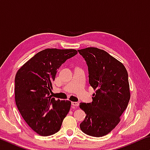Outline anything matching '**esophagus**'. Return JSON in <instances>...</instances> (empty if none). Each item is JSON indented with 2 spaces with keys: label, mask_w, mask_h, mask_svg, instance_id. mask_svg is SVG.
I'll return each instance as SVG.
<instances>
[{
  "label": "esophagus",
  "mask_w": 150,
  "mask_h": 150,
  "mask_svg": "<svg viewBox=\"0 0 150 150\" xmlns=\"http://www.w3.org/2000/svg\"><path fill=\"white\" fill-rule=\"evenodd\" d=\"M71 105L74 106H78L79 105V103L77 102H71Z\"/></svg>",
  "instance_id": "esophagus-1"
}]
</instances>
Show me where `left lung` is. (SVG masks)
Segmentation results:
<instances>
[{"mask_svg":"<svg viewBox=\"0 0 150 150\" xmlns=\"http://www.w3.org/2000/svg\"><path fill=\"white\" fill-rule=\"evenodd\" d=\"M88 66V82L95 93L91 103H80L86 117L80 124L83 132L101 137L120 122L130 98L128 75L122 63L96 47L79 50Z\"/></svg>","mask_w":150,"mask_h":150,"instance_id":"left-lung-1","label":"left lung"}]
</instances>
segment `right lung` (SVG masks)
I'll list each match as a JSON object with an SVG mask.
<instances>
[{
  "instance_id": "obj_1",
  "label": "right lung",
  "mask_w": 150,
  "mask_h": 150,
  "mask_svg": "<svg viewBox=\"0 0 150 150\" xmlns=\"http://www.w3.org/2000/svg\"><path fill=\"white\" fill-rule=\"evenodd\" d=\"M77 54L73 49H45L16 73L14 91L17 108L28 126L40 136L57 132L69 112V100H56L50 95L52 82L60 66Z\"/></svg>"
}]
</instances>
